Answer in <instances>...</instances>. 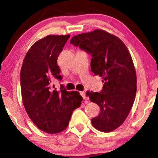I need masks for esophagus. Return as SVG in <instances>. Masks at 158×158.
Returning a JSON list of instances; mask_svg holds the SVG:
<instances>
[{
  "instance_id": "esophagus-1",
  "label": "esophagus",
  "mask_w": 158,
  "mask_h": 158,
  "mask_svg": "<svg viewBox=\"0 0 158 158\" xmlns=\"http://www.w3.org/2000/svg\"><path fill=\"white\" fill-rule=\"evenodd\" d=\"M80 94H81V96L83 97V100H88V97H87L86 95H85V92H80Z\"/></svg>"
}]
</instances>
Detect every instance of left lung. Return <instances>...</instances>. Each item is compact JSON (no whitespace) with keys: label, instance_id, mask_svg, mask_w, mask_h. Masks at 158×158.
I'll list each match as a JSON object with an SVG mask.
<instances>
[{"label":"left lung","instance_id":"8db88e82","mask_svg":"<svg viewBox=\"0 0 158 158\" xmlns=\"http://www.w3.org/2000/svg\"><path fill=\"white\" fill-rule=\"evenodd\" d=\"M70 43L92 55V71L102 78L101 92L86 94L100 109L92 119V126L111 132L126 120L136 96V71L128 49L120 39L102 30L74 36Z\"/></svg>","mask_w":158,"mask_h":158}]
</instances>
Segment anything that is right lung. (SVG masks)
Instances as JSON below:
<instances>
[{"label":"right lung","instance_id":"obj_1","mask_svg":"<svg viewBox=\"0 0 158 158\" xmlns=\"http://www.w3.org/2000/svg\"><path fill=\"white\" fill-rule=\"evenodd\" d=\"M70 37L48 35L33 44L23 59L20 72L22 101L28 115L39 129L56 134L66 129L73 111L81 106L77 91H57L52 79L61 81L57 60Z\"/></svg>","mask_w":158,"mask_h":158}]
</instances>
